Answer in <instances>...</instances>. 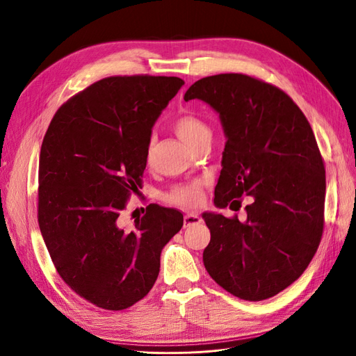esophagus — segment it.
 Returning a JSON list of instances; mask_svg holds the SVG:
<instances>
[{"label": "esophagus", "mask_w": 356, "mask_h": 356, "mask_svg": "<svg viewBox=\"0 0 356 356\" xmlns=\"http://www.w3.org/2000/svg\"><path fill=\"white\" fill-rule=\"evenodd\" d=\"M200 221H202V218H200V216H199L197 213H188V215H184V220H183L184 227H191V225L199 224Z\"/></svg>", "instance_id": "esophagus-1"}]
</instances>
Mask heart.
Instances as JSON below:
<instances>
[{"label": "heart", "mask_w": 356, "mask_h": 356, "mask_svg": "<svg viewBox=\"0 0 356 356\" xmlns=\"http://www.w3.org/2000/svg\"><path fill=\"white\" fill-rule=\"evenodd\" d=\"M172 128L180 140L186 143L188 145H191L192 148L199 141H202L204 138L211 136V129L208 128L207 123L192 113H181L180 116H177L172 123ZM152 156H154V144L149 143L145 149L147 164L152 161ZM202 189H204V184L199 180L180 183V184H176V186H173L164 195V200L170 205H176L181 208H195L200 204V200H202Z\"/></svg>", "instance_id": "obj_1"}]
</instances>
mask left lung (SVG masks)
<instances>
[{
	"label": "left lung",
	"instance_id": "obj_1",
	"mask_svg": "<svg viewBox=\"0 0 356 356\" xmlns=\"http://www.w3.org/2000/svg\"><path fill=\"white\" fill-rule=\"evenodd\" d=\"M192 99L220 115L227 138L215 205L253 197L245 221L202 215L205 269L241 300H268L298 280L321 240L326 172L316 136L285 91L250 75L205 76L184 95Z\"/></svg>",
	"mask_w": 356,
	"mask_h": 356
}]
</instances>
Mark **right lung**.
Segmentation results:
<instances>
[{"mask_svg":"<svg viewBox=\"0 0 356 356\" xmlns=\"http://www.w3.org/2000/svg\"><path fill=\"white\" fill-rule=\"evenodd\" d=\"M183 84L179 76H107L60 106L44 134L42 237L64 282L104 310H125L147 296L163 247L183 225L181 212L151 204L132 229L122 227L143 183L151 128Z\"/></svg>","mask_w":356,"mask_h":356,"instance_id":"1","label":"right lung"}]
</instances>
